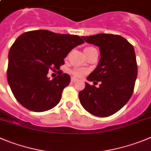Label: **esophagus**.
<instances>
[{
	"label": "esophagus",
	"instance_id": "obj_1",
	"mask_svg": "<svg viewBox=\"0 0 151 151\" xmlns=\"http://www.w3.org/2000/svg\"><path fill=\"white\" fill-rule=\"evenodd\" d=\"M76 81H77V78H75V77H71V83H75Z\"/></svg>",
	"mask_w": 151,
	"mask_h": 151
}]
</instances>
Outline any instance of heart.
Returning a JSON list of instances; mask_svg holds the SVG:
<instances>
[{"instance_id":"1","label":"heart","mask_w":151,"mask_h":151,"mask_svg":"<svg viewBox=\"0 0 151 151\" xmlns=\"http://www.w3.org/2000/svg\"><path fill=\"white\" fill-rule=\"evenodd\" d=\"M89 48H93V47H88L86 49ZM71 73L73 76L76 77H82L88 73V70L86 68H74L71 69Z\"/></svg>"}]
</instances>
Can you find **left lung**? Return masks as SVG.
<instances>
[{"instance_id":"left-lung-1","label":"left lung","mask_w":151,"mask_h":151,"mask_svg":"<svg viewBox=\"0 0 151 151\" xmlns=\"http://www.w3.org/2000/svg\"><path fill=\"white\" fill-rule=\"evenodd\" d=\"M100 47L101 59L87 80L101 83L99 87L86 83L79 92L83 107L98 117H108L120 110L133 95L137 77V63L133 46L119 35L82 36Z\"/></svg>"}]
</instances>
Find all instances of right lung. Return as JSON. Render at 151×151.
Returning a JSON list of instances; mask_svg holds the SVG:
<instances>
[{
  "mask_svg": "<svg viewBox=\"0 0 151 151\" xmlns=\"http://www.w3.org/2000/svg\"><path fill=\"white\" fill-rule=\"evenodd\" d=\"M83 43L76 35L45 29L28 31L18 36L9 50L7 68L8 83L17 101L33 112L56 106L71 77L58 71L59 75L50 80L49 69H60L68 53Z\"/></svg>",
  "mask_w": 151,
  "mask_h": 151,
  "instance_id": "obj_1",
  "label": "right lung"
}]
</instances>
